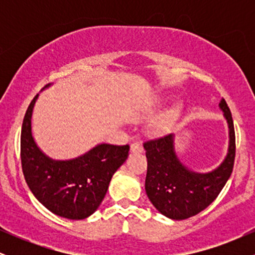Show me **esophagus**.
<instances>
[{"label": "esophagus", "instance_id": "1", "mask_svg": "<svg viewBox=\"0 0 255 255\" xmlns=\"http://www.w3.org/2000/svg\"><path fill=\"white\" fill-rule=\"evenodd\" d=\"M142 145L140 144V142H133V144L130 145V152H142Z\"/></svg>", "mask_w": 255, "mask_h": 255}]
</instances>
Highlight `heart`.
<instances>
[{"label": "heart", "instance_id": "b5f03b06", "mask_svg": "<svg viewBox=\"0 0 255 255\" xmlns=\"http://www.w3.org/2000/svg\"><path fill=\"white\" fill-rule=\"evenodd\" d=\"M176 115H177V109L168 110L166 113L163 114V115H160L159 118H157L153 122H152L151 125L152 129L154 131H164L166 129H169V127L172 125V122H174Z\"/></svg>", "mask_w": 255, "mask_h": 255}]
</instances>
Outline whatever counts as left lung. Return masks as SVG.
Returning <instances> with one entry per match:
<instances>
[{"label": "left lung", "instance_id": "8db88e82", "mask_svg": "<svg viewBox=\"0 0 255 255\" xmlns=\"http://www.w3.org/2000/svg\"><path fill=\"white\" fill-rule=\"evenodd\" d=\"M219 108L229 128V146L223 162L211 171H193L181 162L175 151V134L144 144L147 158L146 194L165 217L181 221L198 215L218 197L229 180L235 160V130L223 98Z\"/></svg>", "mask_w": 255, "mask_h": 255}]
</instances>
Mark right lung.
I'll return each instance as SVG.
<instances>
[{"label": "right lung", "instance_id": "obj_1", "mask_svg": "<svg viewBox=\"0 0 255 255\" xmlns=\"http://www.w3.org/2000/svg\"><path fill=\"white\" fill-rule=\"evenodd\" d=\"M38 96L28 105L21 128L26 183L49 211L63 218L85 219L102 204L111 177L127 159L129 146L98 144L73 159H52L32 135V114Z\"/></svg>", "mask_w": 255, "mask_h": 255}]
</instances>
